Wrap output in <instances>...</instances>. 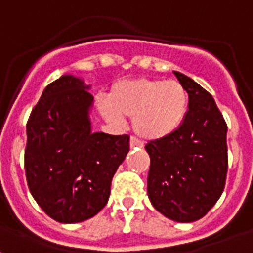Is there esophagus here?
I'll use <instances>...</instances> for the list:
<instances>
[{
    "label": "esophagus",
    "instance_id": "1",
    "mask_svg": "<svg viewBox=\"0 0 253 253\" xmlns=\"http://www.w3.org/2000/svg\"><path fill=\"white\" fill-rule=\"evenodd\" d=\"M130 148H142V142H139L137 138H130Z\"/></svg>",
    "mask_w": 253,
    "mask_h": 253
}]
</instances>
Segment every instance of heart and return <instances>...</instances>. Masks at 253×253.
<instances>
[{"label":"heart","instance_id":"b5f03b06","mask_svg":"<svg viewBox=\"0 0 253 253\" xmlns=\"http://www.w3.org/2000/svg\"><path fill=\"white\" fill-rule=\"evenodd\" d=\"M110 122L132 118V128L146 141H160L177 131L188 112V93L177 81L134 78L114 85L110 103L99 104Z\"/></svg>","mask_w":253,"mask_h":253}]
</instances>
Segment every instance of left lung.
Returning <instances> with one entry per match:
<instances>
[{
    "label": "left lung",
    "mask_w": 253,
    "mask_h": 253,
    "mask_svg": "<svg viewBox=\"0 0 253 253\" xmlns=\"http://www.w3.org/2000/svg\"><path fill=\"white\" fill-rule=\"evenodd\" d=\"M188 93V112L169 137L150 141L148 196L176 222L205 217L222 194L228 172V126L212 96L192 78L173 72Z\"/></svg>",
    "instance_id": "obj_1"
}]
</instances>
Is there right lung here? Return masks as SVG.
<instances>
[{"label":"right lung","instance_id":"add662e5","mask_svg":"<svg viewBox=\"0 0 253 253\" xmlns=\"http://www.w3.org/2000/svg\"><path fill=\"white\" fill-rule=\"evenodd\" d=\"M90 85L63 74L47 85L27 123L25 175L48 217L77 223L107 205L111 181L128 153V135L92 131Z\"/></svg>","mask_w":253,"mask_h":253}]
</instances>
